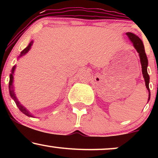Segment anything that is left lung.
Listing matches in <instances>:
<instances>
[{"label": "left lung", "mask_w": 158, "mask_h": 158, "mask_svg": "<svg viewBox=\"0 0 158 158\" xmlns=\"http://www.w3.org/2000/svg\"><path fill=\"white\" fill-rule=\"evenodd\" d=\"M126 35L128 36L129 39L133 43L134 47H135L137 51L138 52L139 58H140V62L142 65V72L143 77L145 79V82H146V86L148 90V99H150V90L149 87H148V83H149V76H148L147 72V66H148V59L146 56V52H145L144 45L143 44V41H141L140 39L135 34L131 33V32H127Z\"/></svg>", "instance_id": "obj_1"}]
</instances>
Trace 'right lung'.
I'll return each mask as SVG.
<instances>
[{
	"label": "right lung",
	"mask_w": 158,
	"mask_h": 158,
	"mask_svg": "<svg viewBox=\"0 0 158 158\" xmlns=\"http://www.w3.org/2000/svg\"><path fill=\"white\" fill-rule=\"evenodd\" d=\"M32 44V41H31V42L30 43V44H29L28 46H27V48L24 49V50H23L22 51H21V55H20V56H22L24 55V54H26L27 52H28L29 50H30V48H31ZM15 66H14L13 68H12V73L10 74V83H9V90H10V96H11V97H12V99H14V101H15L16 106H18V108H19V110H21V111L22 112V113L24 114L25 115L28 116V117H32V114H30V112H29L28 110L26 109V108H24V107H23L22 105H21V103L19 102V100H18L17 98H16V97H15V93H14L13 85H12V82H13V75H12V74L14 73V70H15Z\"/></svg>",
	"instance_id": "right-lung-1"
}]
</instances>
